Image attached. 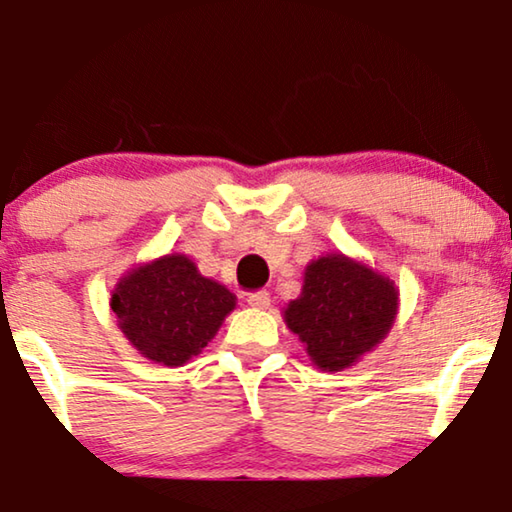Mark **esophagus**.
<instances>
[{
  "label": "esophagus",
  "instance_id": "1",
  "mask_svg": "<svg viewBox=\"0 0 512 512\" xmlns=\"http://www.w3.org/2000/svg\"><path fill=\"white\" fill-rule=\"evenodd\" d=\"M248 304H250V307H257V309H267L271 304V295L267 293V290H257V293L248 295Z\"/></svg>",
  "mask_w": 512,
  "mask_h": 512
}]
</instances>
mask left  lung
Listing matches in <instances>:
<instances>
[{
  "label": "left lung",
  "mask_w": 512,
  "mask_h": 512,
  "mask_svg": "<svg viewBox=\"0 0 512 512\" xmlns=\"http://www.w3.org/2000/svg\"><path fill=\"white\" fill-rule=\"evenodd\" d=\"M397 290L345 255H328L304 271L302 295L288 304L286 323L323 371H342L371 352L392 328Z\"/></svg>",
  "instance_id": "left-lung-1"
}]
</instances>
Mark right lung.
I'll use <instances>...</instances> for the list:
<instances>
[{
	"label": "right lung",
	"mask_w": 512,
	"mask_h": 512,
	"mask_svg": "<svg viewBox=\"0 0 512 512\" xmlns=\"http://www.w3.org/2000/svg\"><path fill=\"white\" fill-rule=\"evenodd\" d=\"M118 326L144 357L181 366L196 357L236 307L224 286L198 274L184 255L139 267L122 278L111 297Z\"/></svg>",
	"instance_id": "1"
}]
</instances>
